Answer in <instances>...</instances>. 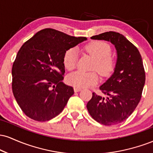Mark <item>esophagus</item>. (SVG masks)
Returning <instances> with one entry per match:
<instances>
[{"mask_svg": "<svg viewBox=\"0 0 153 153\" xmlns=\"http://www.w3.org/2000/svg\"><path fill=\"white\" fill-rule=\"evenodd\" d=\"M81 91V88H78V87H75L74 88V91L75 92H79V91Z\"/></svg>", "mask_w": 153, "mask_h": 153, "instance_id": "esophagus-1", "label": "esophagus"}]
</instances>
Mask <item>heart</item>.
<instances>
[{
    "instance_id": "b5f03b06",
    "label": "heart",
    "mask_w": 153,
    "mask_h": 153,
    "mask_svg": "<svg viewBox=\"0 0 153 153\" xmlns=\"http://www.w3.org/2000/svg\"><path fill=\"white\" fill-rule=\"evenodd\" d=\"M85 50L95 59L93 69L103 76L108 75L115 68V59L111 55V47L103 42L95 41L88 44ZM78 59V52L75 48H71L63 55V65L68 71H72L75 68ZM67 81L75 87L83 88L96 84L98 81V75L95 72L85 73L76 71L67 77Z\"/></svg>"
}]
</instances>
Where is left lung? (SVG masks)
<instances>
[{"mask_svg":"<svg viewBox=\"0 0 153 153\" xmlns=\"http://www.w3.org/2000/svg\"><path fill=\"white\" fill-rule=\"evenodd\" d=\"M91 38L113 44L117 59L114 73L99 87L106 97L93 93L87 109L100 124L114 125L125 121L141 99L145 82L143 59L137 48L118 32L107 31Z\"/></svg>","mask_w":153,"mask_h":153,"instance_id":"8db88e82","label":"left lung"}]
</instances>
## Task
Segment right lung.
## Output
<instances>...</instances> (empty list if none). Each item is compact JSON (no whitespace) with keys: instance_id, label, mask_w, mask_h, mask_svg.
I'll list each match as a JSON object with an SVG mask.
<instances>
[{"instance_id":"add662e5","label":"right lung","mask_w":153,"mask_h":153,"mask_svg":"<svg viewBox=\"0 0 153 153\" xmlns=\"http://www.w3.org/2000/svg\"><path fill=\"white\" fill-rule=\"evenodd\" d=\"M85 40L45 29L22 45L12 68V91L28 117L46 122L62 111L74 94L73 87L62 82L63 55Z\"/></svg>"}]
</instances>
